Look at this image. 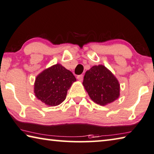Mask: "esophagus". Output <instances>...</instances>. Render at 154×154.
Masks as SVG:
<instances>
[{
	"label": "esophagus",
	"instance_id": "esophagus-1",
	"mask_svg": "<svg viewBox=\"0 0 154 154\" xmlns=\"http://www.w3.org/2000/svg\"><path fill=\"white\" fill-rule=\"evenodd\" d=\"M83 77H84V76H83V75H78V76L77 77V79L79 80V81L82 82V80H83Z\"/></svg>",
	"mask_w": 154,
	"mask_h": 154
}]
</instances>
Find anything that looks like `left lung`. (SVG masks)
Instances as JSON below:
<instances>
[{
  "instance_id": "obj_1",
  "label": "left lung",
  "mask_w": 154,
  "mask_h": 154,
  "mask_svg": "<svg viewBox=\"0 0 154 154\" xmlns=\"http://www.w3.org/2000/svg\"><path fill=\"white\" fill-rule=\"evenodd\" d=\"M83 86L92 101L106 106L119 99L120 84L110 70L103 65L93 66L85 73Z\"/></svg>"
}]
</instances>
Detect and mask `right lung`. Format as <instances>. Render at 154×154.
<instances>
[{
  "instance_id": "right-lung-1",
  "label": "right lung",
  "mask_w": 154,
  "mask_h": 154,
  "mask_svg": "<svg viewBox=\"0 0 154 154\" xmlns=\"http://www.w3.org/2000/svg\"><path fill=\"white\" fill-rule=\"evenodd\" d=\"M75 82L76 78L70 70L60 64H56L36 77L34 94L46 106H58L64 101L68 90Z\"/></svg>"
}]
</instances>
